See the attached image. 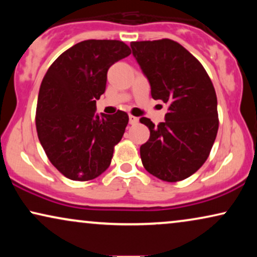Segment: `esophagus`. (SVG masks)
Listing matches in <instances>:
<instances>
[{
	"label": "esophagus",
	"instance_id": "1",
	"mask_svg": "<svg viewBox=\"0 0 257 257\" xmlns=\"http://www.w3.org/2000/svg\"><path fill=\"white\" fill-rule=\"evenodd\" d=\"M128 119H130V124L131 125L137 124V122H138V118L135 117V115H132V114L128 115Z\"/></svg>",
	"mask_w": 257,
	"mask_h": 257
}]
</instances>
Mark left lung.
<instances>
[{
  "label": "left lung",
  "instance_id": "left-lung-1",
  "mask_svg": "<svg viewBox=\"0 0 257 257\" xmlns=\"http://www.w3.org/2000/svg\"><path fill=\"white\" fill-rule=\"evenodd\" d=\"M131 48L152 98L168 104L165 121L158 126L140 118L150 128V139L140 146L143 165L160 180H184L205 164L215 142L219 115L213 83L201 63L178 42H132Z\"/></svg>",
  "mask_w": 257,
  "mask_h": 257
}]
</instances>
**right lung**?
<instances>
[{
    "instance_id": "add662e5",
    "label": "right lung",
    "mask_w": 257,
    "mask_h": 257,
    "mask_svg": "<svg viewBox=\"0 0 257 257\" xmlns=\"http://www.w3.org/2000/svg\"><path fill=\"white\" fill-rule=\"evenodd\" d=\"M130 54L121 41H83L63 52L42 80L38 139L50 163L71 180H92L110 166L128 115L97 114L96 100L105 92L110 66Z\"/></svg>"
}]
</instances>
